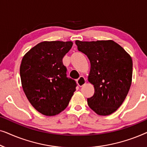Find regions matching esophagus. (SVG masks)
Listing matches in <instances>:
<instances>
[{
    "instance_id": "1",
    "label": "esophagus",
    "mask_w": 147,
    "mask_h": 147,
    "mask_svg": "<svg viewBox=\"0 0 147 147\" xmlns=\"http://www.w3.org/2000/svg\"><path fill=\"white\" fill-rule=\"evenodd\" d=\"M77 83L78 85H79V86L82 87V86H83L84 84L86 83V80L85 79V78H84V76H80V77L77 80Z\"/></svg>"
}]
</instances>
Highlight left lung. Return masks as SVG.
<instances>
[{"instance_id":"1","label":"left lung","mask_w":147,"mask_h":147,"mask_svg":"<svg viewBox=\"0 0 147 147\" xmlns=\"http://www.w3.org/2000/svg\"><path fill=\"white\" fill-rule=\"evenodd\" d=\"M76 44L91 64L88 81L94 85L95 92L88 98V106L99 115L111 114L122 105L131 86V57L112 40H77Z\"/></svg>"}]
</instances>
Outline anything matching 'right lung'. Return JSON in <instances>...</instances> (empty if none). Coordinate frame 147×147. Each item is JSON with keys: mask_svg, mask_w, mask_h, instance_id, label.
I'll return each mask as SVG.
<instances>
[{"mask_svg": "<svg viewBox=\"0 0 147 147\" xmlns=\"http://www.w3.org/2000/svg\"><path fill=\"white\" fill-rule=\"evenodd\" d=\"M71 41H43L29 50L20 66L22 87L38 112L55 116L65 110L77 86L67 77L62 59L71 49Z\"/></svg>", "mask_w": 147, "mask_h": 147, "instance_id": "obj_1", "label": "right lung"}]
</instances>
